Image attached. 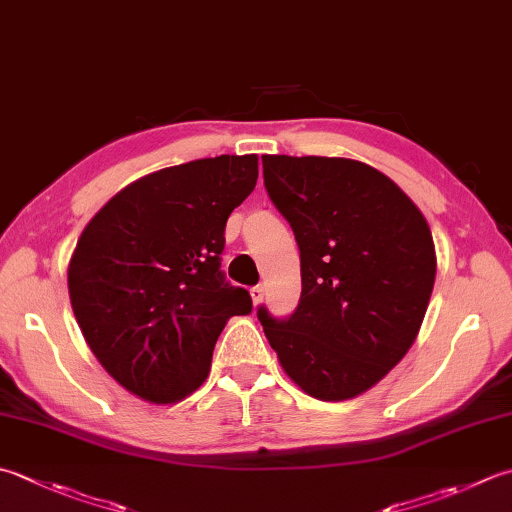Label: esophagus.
<instances>
[{
	"instance_id": "34e87169",
	"label": "esophagus",
	"mask_w": 512,
	"mask_h": 512,
	"mask_svg": "<svg viewBox=\"0 0 512 512\" xmlns=\"http://www.w3.org/2000/svg\"><path fill=\"white\" fill-rule=\"evenodd\" d=\"M264 293H266V290H264V286H262V284H257V286L250 288V297H253V304H255V306H257L259 302H262V299H264Z\"/></svg>"
}]
</instances>
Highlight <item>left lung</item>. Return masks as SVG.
Masks as SVG:
<instances>
[{
  "instance_id": "1",
  "label": "left lung",
  "mask_w": 512,
  "mask_h": 512,
  "mask_svg": "<svg viewBox=\"0 0 512 512\" xmlns=\"http://www.w3.org/2000/svg\"><path fill=\"white\" fill-rule=\"evenodd\" d=\"M264 186L299 246L286 319L257 308L288 377L322 402L377 384L413 346L435 284V244L393 179L344 157L264 155Z\"/></svg>"
}]
</instances>
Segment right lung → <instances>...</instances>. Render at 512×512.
Here are the masks:
<instances>
[{
	"instance_id": "right-lung-1",
	"label": "right lung",
	"mask_w": 512,
	"mask_h": 512,
	"mask_svg": "<svg viewBox=\"0 0 512 512\" xmlns=\"http://www.w3.org/2000/svg\"><path fill=\"white\" fill-rule=\"evenodd\" d=\"M257 155L170 166L126 186L90 219L68 268L86 344L130 393L173 404L208 375L219 333L253 310L226 282V219L253 193Z\"/></svg>"
}]
</instances>
